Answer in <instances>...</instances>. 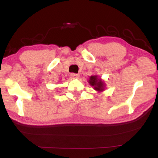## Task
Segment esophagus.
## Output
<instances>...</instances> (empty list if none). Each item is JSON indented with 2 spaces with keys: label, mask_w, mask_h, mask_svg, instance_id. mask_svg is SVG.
<instances>
[{
  "label": "esophagus",
  "mask_w": 158,
  "mask_h": 158,
  "mask_svg": "<svg viewBox=\"0 0 158 158\" xmlns=\"http://www.w3.org/2000/svg\"><path fill=\"white\" fill-rule=\"evenodd\" d=\"M70 77L72 79H77L79 77V74L73 73V74H70Z\"/></svg>",
  "instance_id": "obj_1"
}]
</instances>
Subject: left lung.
Instances as JSON below:
<instances>
[{"label":"left lung","mask_w":158,"mask_h":158,"mask_svg":"<svg viewBox=\"0 0 158 158\" xmlns=\"http://www.w3.org/2000/svg\"><path fill=\"white\" fill-rule=\"evenodd\" d=\"M89 83L90 85L94 88L95 90H97L98 92H102L105 90V82H104L101 79L98 78L97 75L94 76H90Z\"/></svg>","instance_id":"1"}]
</instances>
